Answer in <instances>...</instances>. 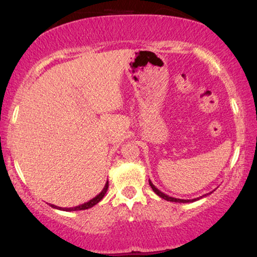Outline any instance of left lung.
I'll return each mask as SVG.
<instances>
[{
  "mask_svg": "<svg viewBox=\"0 0 257 257\" xmlns=\"http://www.w3.org/2000/svg\"><path fill=\"white\" fill-rule=\"evenodd\" d=\"M149 182H150V186H151V188L153 189V192L156 193L157 195H159L160 198H163V199H165V200H167V201H172V202H182V203H187V202H194V201H196V200H200V199H202L203 196H207L208 194H210V193H208V194H205V195H202V196H200V198H195V199H191V200H185V199H177V198H172V196H168L167 194H165V193H163L161 191H159V189H158L156 186H154L153 184H152V181L151 180H149Z\"/></svg>",
  "mask_w": 257,
  "mask_h": 257,
  "instance_id": "8db88e82",
  "label": "left lung"
}]
</instances>
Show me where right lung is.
<instances>
[{"label": "right lung", "mask_w": 257, "mask_h": 257, "mask_svg": "<svg viewBox=\"0 0 257 257\" xmlns=\"http://www.w3.org/2000/svg\"><path fill=\"white\" fill-rule=\"evenodd\" d=\"M107 188H108V181H106V184H105L103 191H101L99 194L97 196H94L93 199H91L90 201H87L85 203H83V205H79V206H76V207H71V208H62V207H57L55 205H50L52 208H56V209H59V210H65V212H73V210H84V209H89L91 207H93L94 205H97L98 202L100 201L101 199L104 198V195L106 194L107 192Z\"/></svg>", "instance_id": "add662e5"}]
</instances>
